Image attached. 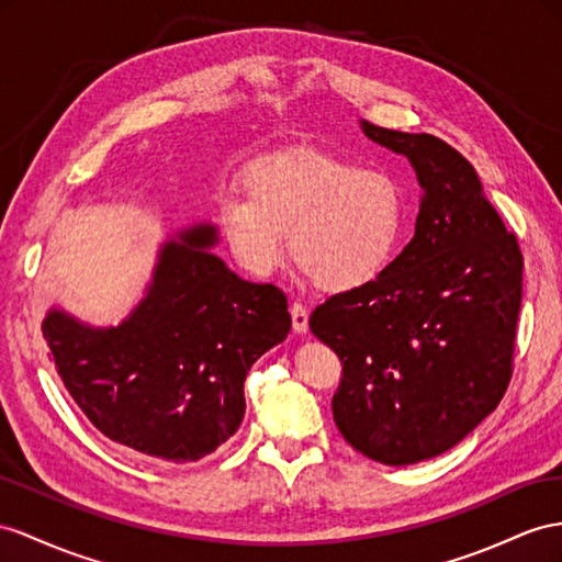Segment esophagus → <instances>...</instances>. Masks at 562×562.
Wrapping results in <instances>:
<instances>
[{"label": "esophagus", "instance_id": "obj_1", "mask_svg": "<svg viewBox=\"0 0 562 562\" xmlns=\"http://www.w3.org/2000/svg\"><path fill=\"white\" fill-rule=\"evenodd\" d=\"M290 313H292V327H294V333L304 335L306 329H308V308H306L304 304H299V301H294Z\"/></svg>", "mask_w": 562, "mask_h": 562}]
</instances>
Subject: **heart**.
I'll use <instances>...</instances> for the list:
<instances>
[{
    "label": "heart",
    "mask_w": 562,
    "mask_h": 562,
    "mask_svg": "<svg viewBox=\"0 0 562 562\" xmlns=\"http://www.w3.org/2000/svg\"><path fill=\"white\" fill-rule=\"evenodd\" d=\"M241 190L218 204L221 233L237 263L270 276L286 251L315 290L349 292L394 261L406 227L404 184L390 170L315 149L256 158Z\"/></svg>",
    "instance_id": "b5f03b06"
}]
</instances>
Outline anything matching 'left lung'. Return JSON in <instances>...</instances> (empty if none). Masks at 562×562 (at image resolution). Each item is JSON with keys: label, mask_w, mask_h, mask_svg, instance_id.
<instances>
[{"label": "left lung", "mask_w": 562, "mask_h": 562, "mask_svg": "<svg viewBox=\"0 0 562 562\" xmlns=\"http://www.w3.org/2000/svg\"><path fill=\"white\" fill-rule=\"evenodd\" d=\"M370 139L406 154L425 190L415 237L384 272L329 296L311 333L341 361L339 431L384 465L449 451L508 390L522 251L443 139L363 121Z\"/></svg>", "instance_id": "left-lung-1"}]
</instances>
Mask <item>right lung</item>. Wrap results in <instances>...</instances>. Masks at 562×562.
Listing matches in <instances>:
<instances>
[{
	"label": "right lung",
	"instance_id": "1",
	"mask_svg": "<svg viewBox=\"0 0 562 562\" xmlns=\"http://www.w3.org/2000/svg\"><path fill=\"white\" fill-rule=\"evenodd\" d=\"M211 225L168 241L147 296L119 327L52 311L49 361L99 431L142 456L192 463L235 435L249 368L292 327L286 296L229 272Z\"/></svg>",
	"mask_w": 562,
	"mask_h": 562
}]
</instances>
